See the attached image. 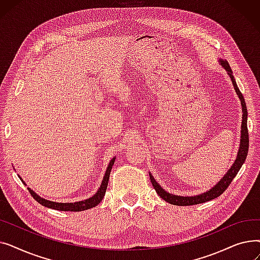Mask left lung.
I'll list each match as a JSON object with an SVG mask.
<instances>
[{
  "label": "left lung",
  "mask_w": 260,
  "mask_h": 260,
  "mask_svg": "<svg viewBox=\"0 0 260 260\" xmlns=\"http://www.w3.org/2000/svg\"><path fill=\"white\" fill-rule=\"evenodd\" d=\"M221 65L223 66L224 70L228 72L232 82H233V86L238 94V97L241 101V105H242V123H241V139H240V146H239V152L237 155V158L234 162L233 167H232L229 172L226 173V175L223 177V178L218 182L212 189L208 190L207 193L198 195V196H193V197H182V196H177V195H173L170 194L168 192H166L165 189L161 188V186L156 182V180L154 179V177L152 176V174H149V178H151L152 184L155 188V190L157 192V194L163 199L166 200L167 202L174 204V206H181V207H185V206H193V204H198V203H203L210 201L212 199H215L217 197H219L224 190L229 187V185L231 184L232 180L235 178V176L237 175V173L239 172L240 168L242 167L243 162L247 158L248 155V151H249V132H248V125H247V120H248V111H247V105H245L244 102V98L241 93V91L239 90L236 81L234 79L233 73H232V70L230 67V64L228 63V61H223L220 60Z\"/></svg>",
  "instance_id": "obj_1"
}]
</instances>
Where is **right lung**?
Listing matches in <instances>:
<instances>
[{"label": "right lung", "instance_id": "obj_1", "mask_svg": "<svg viewBox=\"0 0 260 260\" xmlns=\"http://www.w3.org/2000/svg\"><path fill=\"white\" fill-rule=\"evenodd\" d=\"M115 163V158H113L109 162V165L107 167L105 176L103 178L102 184L99 188V190L97 193H95L91 198L86 199L84 201H79V202H75V203H58V202H53V201H48L45 200L43 198L39 197L35 192L30 188H28L30 195L35 198V200H37L40 204H42V206L49 208V209H53V210H58V211H66V212H80V211H85L91 208H94L95 206H98V204L102 201L105 192H106V188H107V184H108V179H109V174H111L112 168ZM21 179V178H20Z\"/></svg>", "mask_w": 260, "mask_h": 260}]
</instances>
